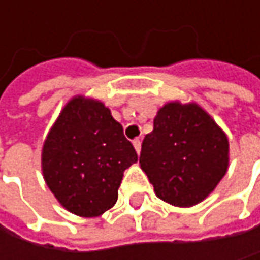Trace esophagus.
<instances>
[{"mask_svg": "<svg viewBox=\"0 0 260 260\" xmlns=\"http://www.w3.org/2000/svg\"><path fill=\"white\" fill-rule=\"evenodd\" d=\"M132 144H134L137 153H140V150H141V140H140V138H135V140L132 141Z\"/></svg>", "mask_w": 260, "mask_h": 260, "instance_id": "1", "label": "esophagus"}]
</instances>
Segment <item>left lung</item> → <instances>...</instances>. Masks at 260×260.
<instances>
[{
  "label": "left lung",
  "mask_w": 260,
  "mask_h": 260,
  "mask_svg": "<svg viewBox=\"0 0 260 260\" xmlns=\"http://www.w3.org/2000/svg\"><path fill=\"white\" fill-rule=\"evenodd\" d=\"M140 167L161 200L191 208L228 173V135L199 104L167 102L143 140Z\"/></svg>",
  "instance_id": "1"
}]
</instances>
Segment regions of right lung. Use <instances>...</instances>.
<instances>
[{"label": "right lung", "mask_w": 260, "mask_h": 260, "mask_svg": "<svg viewBox=\"0 0 260 260\" xmlns=\"http://www.w3.org/2000/svg\"><path fill=\"white\" fill-rule=\"evenodd\" d=\"M138 156L104 102L74 96L42 147V173L58 203L78 217H99L119 196L123 172Z\"/></svg>", "instance_id": "1"}]
</instances>
